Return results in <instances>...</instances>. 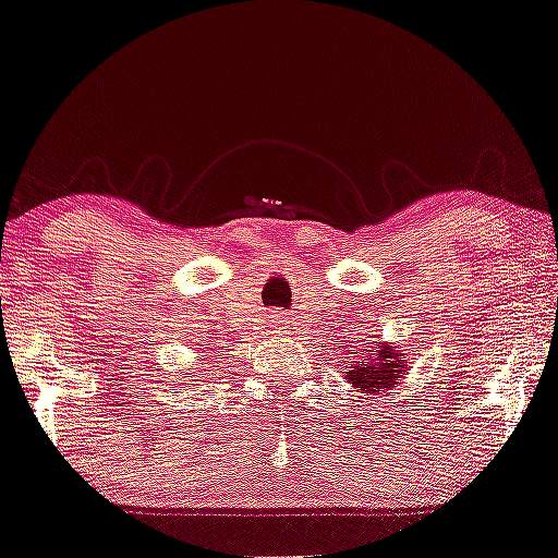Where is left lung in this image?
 Segmentation results:
<instances>
[{
	"label": "left lung",
	"mask_w": 558,
	"mask_h": 558,
	"mask_svg": "<svg viewBox=\"0 0 558 558\" xmlns=\"http://www.w3.org/2000/svg\"><path fill=\"white\" fill-rule=\"evenodd\" d=\"M409 368L411 365H405L403 353H398L393 343H378L373 351H361V359H355L353 368L345 371V380L359 393H378L398 386Z\"/></svg>",
	"instance_id": "obj_1"
}]
</instances>
